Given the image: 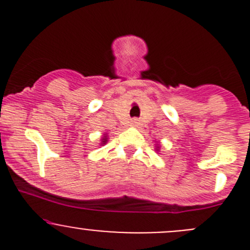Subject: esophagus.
I'll list each match as a JSON object with an SVG mask.
<instances>
[{
    "mask_svg": "<svg viewBox=\"0 0 250 250\" xmlns=\"http://www.w3.org/2000/svg\"><path fill=\"white\" fill-rule=\"evenodd\" d=\"M140 125V122H139V120H132L130 121V125H132V127H138V125Z\"/></svg>",
    "mask_w": 250,
    "mask_h": 250,
    "instance_id": "esophagus-1",
    "label": "esophagus"
}]
</instances>
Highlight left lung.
<instances>
[{
  "instance_id": "8db88e82",
  "label": "left lung",
  "mask_w": 250,
  "mask_h": 250,
  "mask_svg": "<svg viewBox=\"0 0 250 250\" xmlns=\"http://www.w3.org/2000/svg\"><path fill=\"white\" fill-rule=\"evenodd\" d=\"M157 148H158V147H157Z\"/></svg>"
}]
</instances>
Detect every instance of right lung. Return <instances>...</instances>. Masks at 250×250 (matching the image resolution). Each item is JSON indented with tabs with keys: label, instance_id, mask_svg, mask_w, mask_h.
<instances>
[{
	"label": "right lung",
	"instance_id": "add662e5",
	"mask_svg": "<svg viewBox=\"0 0 250 250\" xmlns=\"http://www.w3.org/2000/svg\"><path fill=\"white\" fill-rule=\"evenodd\" d=\"M106 141H107V137H106V134H104V138H103V140H102V145L106 144Z\"/></svg>",
	"mask_w": 250,
	"mask_h": 250
}]
</instances>
